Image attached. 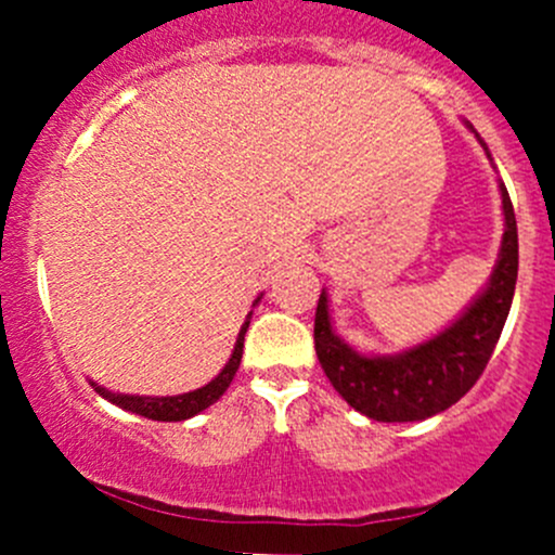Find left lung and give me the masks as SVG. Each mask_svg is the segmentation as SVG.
<instances>
[{"label": "left lung", "instance_id": "obj_1", "mask_svg": "<svg viewBox=\"0 0 555 555\" xmlns=\"http://www.w3.org/2000/svg\"><path fill=\"white\" fill-rule=\"evenodd\" d=\"M467 128L478 137L469 122ZM478 142L491 158L483 139L478 137ZM500 193L505 233L494 271L473 304L433 338L397 354H362L333 330L327 289H322L313 319L319 365L335 391L362 416L373 422H422L462 400L486 371L511 313L518 279L516 211L502 182Z\"/></svg>", "mask_w": 555, "mask_h": 555}]
</instances>
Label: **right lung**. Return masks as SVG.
<instances>
[{"label": "right lung", "instance_id": "add662e5", "mask_svg": "<svg viewBox=\"0 0 555 555\" xmlns=\"http://www.w3.org/2000/svg\"><path fill=\"white\" fill-rule=\"evenodd\" d=\"M260 298L262 295H257V300L251 306L260 304ZM249 319H251V311L246 313L242 330H238V338H236V346H233L231 360L225 362V367H222V371L217 373L209 384L201 386V389L184 391V395L150 397V395H120V391L106 389V386H99L96 382H91V386L104 397V400H109L112 405L122 408V411H128V413H137V416L153 418V422H184V418L198 416L201 411H206L209 405H215V402L225 395V389L231 386L233 376H236L238 365H242L244 335H246V327H249Z\"/></svg>", "mask_w": 555, "mask_h": 555}]
</instances>
